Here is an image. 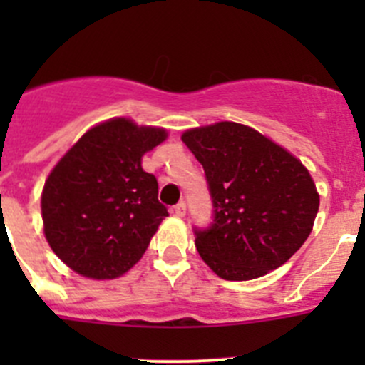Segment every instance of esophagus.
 <instances>
[{
	"instance_id": "esophagus-1",
	"label": "esophagus",
	"mask_w": 365,
	"mask_h": 365,
	"mask_svg": "<svg viewBox=\"0 0 365 365\" xmlns=\"http://www.w3.org/2000/svg\"><path fill=\"white\" fill-rule=\"evenodd\" d=\"M172 212L177 215V217H182V215L186 214V202L185 201L177 202V205L172 208Z\"/></svg>"
}]
</instances>
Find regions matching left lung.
I'll return each mask as SVG.
<instances>
[{
  "label": "left lung",
  "mask_w": 365,
  "mask_h": 365,
  "mask_svg": "<svg viewBox=\"0 0 365 365\" xmlns=\"http://www.w3.org/2000/svg\"><path fill=\"white\" fill-rule=\"evenodd\" d=\"M182 143L202 164L212 222L193 227L202 261L228 282L265 276L299 250L320 197L307 168L252 128L219 122Z\"/></svg>",
  "instance_id": "8db88e82"
}]
</instances>
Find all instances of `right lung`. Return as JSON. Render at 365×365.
<instances>
[{
  "label": "right lung",
  "instance_id": "right-lung-1",
  "mask_svg": "<svg viewBox=\"0 0 365 365\" xmlns=\"http://www.w3.org/2000/svg\"><path fill=\"white\" fill-rule=\"evenodd\" d=\"M166 131L115 118L87 131L54 166L41 193L45 237L86 278L122 276L146 252L168 215L140 159Z\"/></svg>",
  "mask_w": 365,
  "mask_h": 365
}]
</instances>
